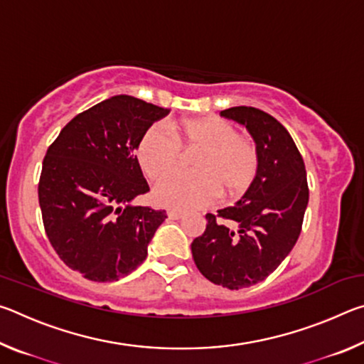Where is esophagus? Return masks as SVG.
I'll list each match as a JSON object with an SVG mask.
<instances>
[{"mask_svg":"<svg viewBox=\"0 0 364 364\" xmlns=\"http://www.w3.org/2000/svg\"><path fill=\"white\" fill-rule=\"evenodd\" d=\"M167 215L170 218H173V220H180V218H183L184 217V212H181V210H175V208H170V210L167 212Z\"/></svg>","mask_w":364,"mask_h":364,"instance_id":"obj_1","label":"esophagus"}]
</instances>
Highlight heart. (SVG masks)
I'll return each instance as SVG.
<instances>
[{
  "instance_id": "obj_1",
  "label": "heart",
  "mask_w": 364,
  "mask_h": 364,
  "mask_svg": "<svg viewBox=\"0 0 364 364\" xmlns=\"http://www.w3.org/2000/svg\"><path fill=\"white\" fill-rule=\"evenodd\" d=\"M199 151L193 157L194 171L175 170L156 186L160 204L194 210L217 199L221 191L237 199L250 189L258 173V151L236 127L218 117L154 123L141 134L136 156L144 173L156 180L173 168L183 151Z\"/></svg>"
}]
</instances>
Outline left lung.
<instances>
[{"instance_id": "obj_1", "label": "left lung", "mask_w": 364, "mask_h": 364, "mask_svg": "<svg viewBox=\"0 0 364 364\" xmlns=\"http://www.w3.org/2000/svg\"><path fill=\"white\" fill-rule=\"evenodd\" d=\"M255 139L258 173L236 205L207 213L202 236L191 244L196 267L213 284L231 291L267 279L297 242L308 204L305 164L281 123L260 109L221 110ZM232 220L236 230L216 218Z\"/></svg>"}]
</instances>
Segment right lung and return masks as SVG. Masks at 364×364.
I'll list each match as a JSON object with an SVG mask.
<instances>
[{
    "mask_svg": "<svg viewBox=\"0 0 364 364\" xmlns=\"http://www.w3.org/2000/svg\"><path fill=\"white\" fill-rule=\"evenodd\" d=\"M168 112L114 96L73 117L48 147L38 183L43 226L60 260L86 279L130 274L167 218L132 200L149 191L134 156L138 141Z\"/></svg>",
    "mask_w": 364,
    "mask_h": 364,
    "instance_id": "right-lung-1",
    "label": "right lung"
}]
</instances>
